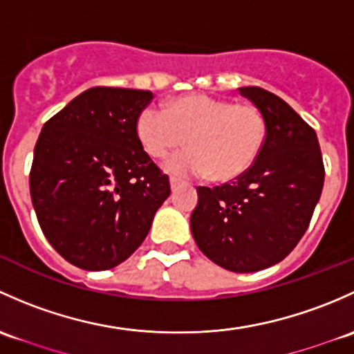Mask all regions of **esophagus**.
Here are the masks:
<instances>
[{
  "label": "esophagus",
  "instance_id": "obj_1",
  "mask_svg": "<svg viewBox=\"0 0 354 354\" xmlns=\"http://www.w3.org/2000/svg\"><path fill=\"white\" fill-rule=\"evenodd\" d=\"M178 185H180V180H178V178H176V177L170 178V187H172V191H176Z\"/></svg>",
  "mask_w": 354,
  "mask_h": 354
}]
</instances>
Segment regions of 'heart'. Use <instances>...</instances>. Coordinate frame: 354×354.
<instances>
[{
  "instance_id": "obj_1",
  "label": "heart",
  "mask_w": 354,
  "mask_h": 354,
  "mask_svg": "<svg viewBox=\"0 0 354 354\" xmlns=\"http://www.w3.org/2000/svg\"><path fill=\"white\" fill-rule=\"evenodd\" d=\"M136 131L145 151L156 160L178 150L187 138L191 148L169 160V172L232 180L257 160L268 136V119L252 104L192 93L169 102L165 111L147 107Z\"/></svg>"
}]
</instances>
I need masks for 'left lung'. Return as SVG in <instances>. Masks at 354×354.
Listing matches in <instances>:
<instances>
[{
	"mask_svg": "<svg viewBox=\"0 0 354 354\" xmlns=\"http://www.w3.org/2000/svg\"><path fill=\"white\" fill-rule=\"evenodd\" d=\"M268 119V136L243 176L198 187L191 230L201 252L233 272L281 262L310 225L324 187L315 131L283 98L259 86L239 88Z\"/></svg>",
	"mask_w": 354,
	"mask_h": 354,
	"instance_id": "left-lung-1",
	"label": "left lung"
}]
</instances>
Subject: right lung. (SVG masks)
<instances>
[{
  "label": "right lung",
  "mask_w": 354,
  "mask_h": 354,
  "mask_svg": "<svg viewBox=\"0 0 354 354\" xmlns=\"http://www.w3.org/2000/svg\"><path fill=\"white\" fill-rule=\"evenodd\" d=\"M148 90L93 86L44 124L30 169V196L44 235L68 262L104 271L143 243L170 196L136 122Z\"/></svg>",
  "instance_id": "right-lung-1"
}]
</instances>
